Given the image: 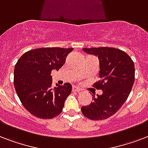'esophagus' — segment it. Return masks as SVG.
I'll return each mask as SVG.
<instances>
[{
  "label": "esophagus",
  "mask_w": 148,
  "mask_h": 148,
  "mask_svg": "<svg viewBox=\"0 0 148 148\" xmlns=\"http://www.w3.org/2000/svg\"><path fill=\"white\" fill-rule=\"evenodd\" d=\"M72 91H74V92H79V91H81V90L77 87H76V86H73L72 87Z\"/></svg>",
  "instance_id": "obj_1"
}]
</instances>
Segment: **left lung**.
I'll return each mask as SVG.
<instances>
[{
    "label": "left lung",
    "mask_w": 148,
    "mask_h": 148,
    "mask_svg": "<svg viewBox=\"0 0 148 148\" xmlns=\"http://www.w3.org/2000/svg\"><path fill=\"white\" fill-rule=\"evenodd\" d=\"M86 53L97 56L100 60V77L93 87L103 90L89 105L82 106L84 116L93 121L108 119L126 101L134 82V64L124 51L114 47L83 48Z\"/></svg>",
    "instance_id": "8db88e82"
}]
</instances>
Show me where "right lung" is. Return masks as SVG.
Listing matches in <instances>:
<instances>
[{"instance_id":"right-lung-1","label":"right lung","mask_w":148,"mask_h":148,"mask_svg":"<svg viewBox=\"0 0 148 148\" xmlns=\"http://www.w3.org/2000/svg\"><path fill=\"white\" fill-rule=\"evenodd\" d=\"M73 48L41 47L27 51L17 60L14 85L25 109L41 119H51L62 112L71 93V84L52 88V70H59Z\"/></svg>"}]
</instances>
